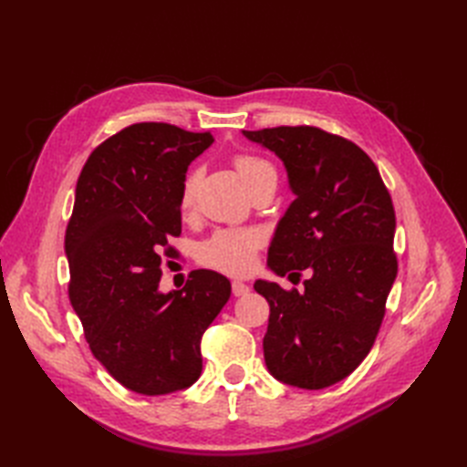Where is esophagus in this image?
Here are the masks:
<instances>
[{
    "mask_svg": "<svg viewBox=\"0 0 467 467\" xmlns=\"http://www.w3.org/2000/svg\"><path fill=\"white\" fill-rule=\"evenodd\" d=\"M232 292H234V296H245L249 292V286L242 280H234L232 282Z\"/></svg>",
    "mask_w": 467,
    "mask_h": 467,
    "instance_id": "obj_1",
    "label": "esophagus"
}]
</instances>
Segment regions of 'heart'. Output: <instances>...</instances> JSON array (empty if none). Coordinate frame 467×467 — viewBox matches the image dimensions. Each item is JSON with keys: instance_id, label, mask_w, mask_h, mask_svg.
<instances>
[{"instance_id": "heart-1", "label": "heart", "mask_w": 467, "mask_h": 467, "mask_svg": "<svg viewBox=\"0 0 467 467\" xmlns=\"http://www.w3.org/2000/svg\"><path fill=\"white\" fill-rule=\"evenodd\" d=\"M234 167L245 185V189H251L257 182L265 179L276 181V169L271 161H266L259 155L253 153H237L234 158ZM199 169H192L185 177L181 185V196L179 204L181 210L191 212L194 204V194L196 185H199ZM263 244V237L255 230H220L212 234L206 242L199 249V257L204 265L218 268L223 273L239 275L245 273L253 263V255H255V249Z\"/></svg>"}]
</instances>
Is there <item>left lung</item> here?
<instances>
[{
	"instance_id": "obj_1",
	"label": "left lung",
	"mask_w": 467,
	"mask_h": 467,
	"mask_svg": "<svg viewBox=\"0 0 467 467\" xmlns=\"http://www.w3.org/2000/svg\"><path fill=\"white\" fill-rule=\"evenodd\" d=\"M271 150L296 199L276 223L266 266L276 276L307 271L304 290L255 280L271 306L265 364L282 384L323 389L368 355L398 276L395 212L378 167L357 144L314 126L249 132Z\"/></svg>"
}]
</instances>
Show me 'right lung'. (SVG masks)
<instances>
[{
	"instance_id": "obj_1",
	"label": "right lung",
	"mask_w": 467,
	"mask_h": 467,
	"mask_svg": "<svg viewBox=\"0 0 467 467\" xmlns=\"http://www.w3.org/2000/svg\"><path fill=\"white\" fill-rule=\"evenodd\" d=\"M214 142L163 122H140L95 148L81 169L66 230L69 300L93 357L142 395L187 389L202 372L201 338L230 300V280L192 271L161 292V257L181 234V185Z\"/></svg>"
}]
</instances>
